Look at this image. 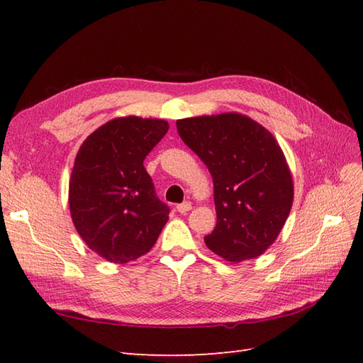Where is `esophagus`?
Segmentation results:
<instances>
[{
  "label": "esophagus",
  "mask_w": 363,
  "mask_h": 363,
  "mask_svg": "<svg viewBox=\"0 0 363 363\" xmlns=\"http://www.w3.org/2000/svg\"><path fill=\"white\" fill-rule=\"evenodd\" d=\"M176 209H177V212H179V213H187L191 209V204L189 201L181 203V204L176 206Z\"/></svg>",
  "instance_id": "1"
}]
</instances>
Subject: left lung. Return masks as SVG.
<instances>
[{
    "instance_id": "8db88e82",
    "label": "left lung",
    "mask_w": 363,
    "mask_h": 363,
    "mask_svg": "<svg viewBox=\"0 0 363 363\" xmlns=\"http://www.w3.org/2000/svg\"><path fill=\"white\" fill-rule=\"evenodd\" d=\"M182 142L213 179L217 226L207 248L229 262L260 256L291 209L293 181L281 146L257 121L229 112L176 121Z\"/></svg>"
}]
</instances>
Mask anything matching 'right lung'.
I'll use <instances>...</instances> for the list:
<instances>
[{
    "label": "right lung",
    "mask_w": 363,
    "mask_h": 363,
    "mask_svg": "<svg viewBox=\"0 0 363 363\" xmlns=\"http://www.w3.org/2000/svg\"><path fill=\"white\" fill-rule=\"evenodd\" d=\"M167 130L165 120L115 118L76 154L68 190L73 225L91 251L113 264L148 252L168 220L169 207L143 165Z\"/></svg>",
    "instance_id": "add662e5"
}]
</instances>
